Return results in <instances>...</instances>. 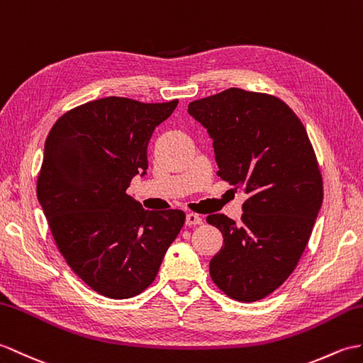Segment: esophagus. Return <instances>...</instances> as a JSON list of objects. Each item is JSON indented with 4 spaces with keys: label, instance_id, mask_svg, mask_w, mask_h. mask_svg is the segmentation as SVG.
Here are the masks:
<instances>
[{
    "label": "esophagus",
    "instance_id": "obj_1",
    "mask_svg": "<svg viewBox=\"0 0 363 363\" xmlns=\"http://www.w3.org/2000/svg\"><path fill=\"white\" fill-rule=\"evenodd\" d=\"M185 224H187V225L202 224V218L196 213H187V216H185Z\"/></svg>",
    "mask_w": 363,
    "mask_h": 363
}]
</instances>
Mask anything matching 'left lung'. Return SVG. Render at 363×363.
I'll list each match as a JSON object with an SVG mask.
<instances>
[{"label": "left lung", "instance_id": "left-lung-1", "mask_svg": "<svg viewBox=\"0 0 363 363\" xmlns=\"http://www.w3.org/2000/svg\"><path fill=\"white\" fill-rule=\"evenodd\" d=\"M189 114L213 139L218 176L247 195L240 223L207 216L224 237L210 277L233 300L264 298L297 267L322 207L313 143L297 114L264 92L229 88L190 102Z\"/></svg>", "mask_w": 363, "mask_h": 363}]
</instances>
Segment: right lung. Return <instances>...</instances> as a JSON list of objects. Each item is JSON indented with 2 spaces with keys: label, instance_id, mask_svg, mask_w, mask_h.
Returning <instances> with one entry per match:
<instances>
[{
  "label": "right lung",
  "instance_id": "1",
  "mask_svg": "<svg viewBox=\"0 0 363 363\" xmlns=\"http://www.w3.org/2000/svg\"><path fill=\"white\" fill-rule=\"evenodd\" d=\"M178 99L142 104L105 97L75 106L50 128L37 196L67 266L108 298H131L155 281L181 232L178 208L151 212L126 189L148 168L155 128Z\"/></svg>",
  "mask_w": 363,
  "mask_h": 363
}]
</instances>
